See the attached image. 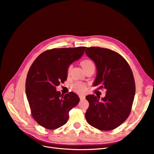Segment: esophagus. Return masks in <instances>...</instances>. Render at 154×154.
Wrapping results in <instances>:
<instances>
[{
    "label": "esophagus",
    "instance_id": "obj_1",
    "mask_svg": "<svg viewBox=\"0 0 154 154\" xmlns=\"http://www.w3.org/2000/svg\"><path fill=\"white\" fill-rule=\"evenodd\" d=\"M79 97H80V99L81 100H84V99L85 98V97L84 96H82V95H80V96H79Z\"/></svg>",
    "mask_w": 154,
    "mask_h": 154
}]
</instances>
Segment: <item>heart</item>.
I'll use <instances>...</instances> for the list:
<instances>
[{
  "label": "heart",
  "instance_id": "obj_1",
  "mask_svg": "<svg viewBox=\"0 0 154 154\" xmlns=\"http://www.w3.org/2000/svg\"><path fill=\"white\" fill-rule=\"evenodd\" d=\"M80 64L84 71H85V70H87V69L90 67H94V62H93L90 59H84L82 60ZM72 68V66L71 64H70L68 66L67 70V72L68 75L70 74V72H71ZM72 88L75 92L79 93V94H83V93H85L87 91V85L85 84V83L77 82L74 83L72 85Z\"/></svg>",
  "mask_w": 154,
  "mask_h": 154
}]
</instances>
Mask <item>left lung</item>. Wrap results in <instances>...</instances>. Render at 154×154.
<instances>
[{"instance_id":"1","label":"left lung","mask_w":154,"mask_h":154,"mask_svg":"<svg viewBox=\"0 0 154 154\" xmlns=\"http://www.w3.org/2000/svg\"><path fill=\"white\" fill-rule=\"evenodd\" d=\"M85 53L97 67L94 86L106 90L101 100L94 95L86 96L89 103L86 120L101 130L115 129L128 118L132 110L136 91L132 71L127 60L112 50L91 47Z\"/></svg>"}]
</instances>
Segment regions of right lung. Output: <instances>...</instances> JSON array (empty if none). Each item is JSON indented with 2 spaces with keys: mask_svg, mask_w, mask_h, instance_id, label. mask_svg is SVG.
<instances>
[{
  "mask_svg": "<svg viewBox=\"0 0 154 154\" xmlns=\"http://www.w3.org/2000/svg\"><path fill=\"white\" fill-rule=\"evenodd\" d=\"M86 47L54 48L41 53L31 66L26 81V92L32 118L42 127L57 129L66 124L69 112L80 101L70 92L56 91L67 80V67L80 58Z\"/></svg>",
  "mask_w": 154,
  "mask_h": 154,
  "instance_id": "right-lung-1",
  "label": "right lung"
}]
</instances>
